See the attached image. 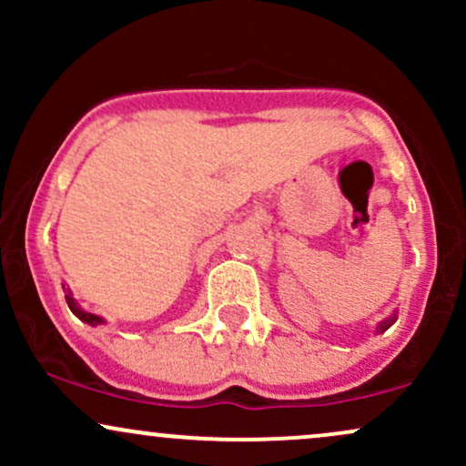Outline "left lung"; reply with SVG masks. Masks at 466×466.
Masks as SVG:
<instances>
[{
    "label": "left lung",
    "mask_w": 466,
    "mask_h": 466,
    "mask_svg": "<svg viewBox=\"0 0 466 466\" xmlns=\"http://www.w3.org/2000/svg\"><path fill=\"white\" fill-rule=\"evenodd\" d=\"M394 322H397V311H392V315H390V318L383 319V322H379V326H377V333H383V330H388L390 326H392Z\"/></svg>",
    "instance_id": "8db88e82"
}]
</instances>
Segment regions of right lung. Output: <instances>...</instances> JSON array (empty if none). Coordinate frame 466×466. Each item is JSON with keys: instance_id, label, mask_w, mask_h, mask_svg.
<instances>
[{"instance_id": "right-lung-1", "label": "right lung", "mask_w": 466, "mask_h": 466, "mask_svg": "<svg viewBox=\"0 0 466 466\" xmlns=\"http://www.w3.org/2000/svg\"><path fill=\"white\" fill-rule=\"evenodd\" d=\"M63 291H66V300H67V307H69V311H72L74 315H76V318L80 319V322H85V324H89V326H98V324H105V318H100V315H96V313H89V311H85V309H80V307H78V302L74 300L72 291H69V289H66V285H63Z\"/></svg>"}]
</instances>
